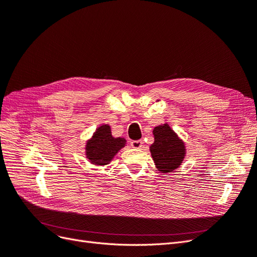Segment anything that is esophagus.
Instances as JSON below:
<instances>
[{
	"mask_svg": "<svg viewBox=\"0 0 257 257\" xmlns=\"http://www.w3.org/2000/svg\"><path fill=\"white\" fill-rule=\"evenodd\" d=\"M143 141H132L131 142V146L135 148V149H141V148L143 147Z\"/></svg>",
	"mask_w": 257,
	"mask_h": 257,
	"instance_id": "34e87169",
	"label": "esophagus"
}]
</instances>
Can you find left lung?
Segmentation results:
<instances>
[{
    "instance_id": "obj_1",
    "label": "left lung",
    "mask_w": 257,
    "mask_h": 257,
    "mask_svg": "<svg viewBox=\"0 0 257 257\" xmlns=\"http://www.w3.org/2000/svg\"><path fill=\"white\" fill-rule=\"evenodd\" d=\"M153 135L154 143L150 147L152 159L162 173H170L180 166L184 159V144L168 124L154 127Z\"/></svg>"
}]
</instances>
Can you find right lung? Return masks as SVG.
<instances>
[{
	"mask_svg": "<svg viewBox=\"0 0 257 257\" xmlns=\"http://www.w3.org/2000/svg\"><path fill=\"white\" fill-rule=\"evenodd\" d=\"M124 146L125 139L112 137L110 126L102 125L96 130L91 141L87 143L85 152L91 163L96 165H106Z\"/></svg>",
	"mask_w": 257,
	"mask_h": 257,
	"instance_id": "add662e5",
	"label": "right lung"
}]
</instances>
